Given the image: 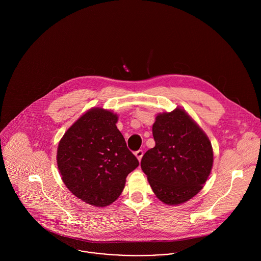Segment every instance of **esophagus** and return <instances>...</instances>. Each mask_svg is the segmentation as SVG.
<instances>
[{
    "label": "esophagus",
    "mask_w": 261,
    "mask_h": 261,
    "mask_svg": "<svg viewBox=\"0 0 261 261\" xmlns=\"http://www.w3.org/2000/svg\"><path fill=\"white\" fill-rule=\"evenodd\" d=\"M136 156L138 158V160H139V162H141V160H142V158H143V155H144V151L142 150V149H139L138 151H136Z\"/></svg>",
    "instance_id": "obj_1"
}]
</instances>
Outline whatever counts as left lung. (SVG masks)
Wrapping results in <instances>:
<instances>
[{
  "mask_svg": "<svg viewBox=\"0 0 261 261\" xmlns=\"http://www.w3.org/2000/svg\"><path fill=\"white\" fill-rule=\"evenodd\" d=\"M152 136L155 146L144 154L142 170L160 201L172 206L183 204L202 190L211 173V142L181 108L159 113Z\"/></svg>",
  "mask_w": 261,
  "mask_h": 261,
  "instance_id": "obj_1",
  "label": "left lung"
}]
</instances>
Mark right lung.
<instances>
[{"label":"right lung","mask_w":261,"mask_h":261,"mask_svg":"<svg viewBox=\"0 0 261 261\" xmlns=\"http://www.w3.org/2000/svg\"><path fill=\"white\" fill-rule=\"evenodd\" d=\"M118 115L92 108L66 130L57 148V167L68 190L83 202L106 207L125 186L139 166L116 122Z\"/></svg>","instance_id":"obj_1"}]
</instances>
